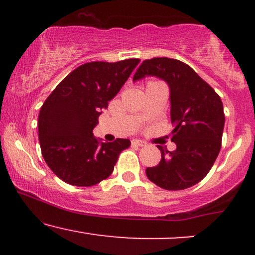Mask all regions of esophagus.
Returning a JSON list of instances; mask_svg holds the SVG:
<instances>
[{
    "mask_svg": "<svg viewBox=\"0 0 255 255\" xmlns=\"http://www.w3.org/2000/svg\"><path fill=\"white\" fill-rule=\"evenodd\" d=\"M131 144L133 145H135V146H145L146 145V142H144V141H141V140H133V141H131Z\"/></svg>",
    "mask_w": 255,
    "mask_h": 255,
    "instance_id": "34e87169",
    "label": "esophagus"
}]
</instances>
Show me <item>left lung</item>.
<instances>
[{"label": "left lung", "mask_w": 255, "mask_h": 255, "mask_svg": "<svg viewBox=\"0 0 255 255\" xmlns=\"http://www.w3.org/2000/svg\"><path fill=\"white\" fill-rule=\"evenodd\" d=\"M146 77H156L168 84L175 127L171 141L176 144L172 152L157 146L162 159L158 165L146 169V176L168 191L189 188L206 176L221 151L225 122L223 103L209 84L178 60H145L133 81Z\"/></svg>", "instance_id": "8db88e82"}]
</instances>
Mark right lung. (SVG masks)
<instances>
[{
    "mask_svg": "<svg viewBox=\"0 0 255 255\" xmlns=\"http://www.w3.org/2000/svg\"><path fill=\"white\" fill-rule=\"evenodd\" d=\"M140 60L89 62L78 67L46 98L38 116L44 160L64 182L95 186L111 175L128 139L103 142L93 135L98 118L108 108Z\"/></svg>",
    "mask_w": 255,
    "mask_h": 255,
    "instance_id": "right-lung-1",
    "label": "right lung"
}]
</instances>
